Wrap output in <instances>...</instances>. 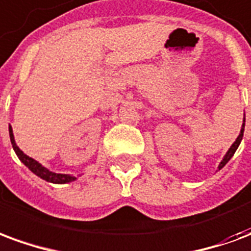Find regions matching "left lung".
<instances>
[{
	"mask_svg": "<svg viewBox=\"0 0 251 251\" xmlns=\"http://www.w3.org/2000/svg\"><path fill=\"white\" fill-rule=\"evenodd\" d=\"M243 130H245V121H243V125H242V129H241V133H239V136H238V138L235 140V142L232 144L231 148L228 149V152L226 153V156L223 157V160L221 161V164H219V169H222L225 165H226L227 163H228V160L234 156V153H235V151L238 149V147H239V144H241V141H242V137H243Z\"/></svg>",
	"mask_w": 251,
	"mask_h": 251,
	"instance_id": "8db88e82",
	"label": "left lung"
}]
</instances>
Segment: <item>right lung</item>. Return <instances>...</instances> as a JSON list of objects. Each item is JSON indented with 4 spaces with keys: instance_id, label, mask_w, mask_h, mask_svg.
Masks as SVG:
<instances>
[{
    "instance_id": "add662e5",
    "label": "right lung",
    "mask_w": 251,
    "mask_h": 251,
    "mask_svg": "<svg viewBox=\"0 0 251 251\" xmlns=\"http://www.w3.org/2000/svg\"><path fill=\"white\" fill-rule=\"evenodd\" d=\"M9 136H10V141H12V147H13L14 152L17 154V157L21 160V163H24L28 168L33 172L35 175H37L41 179L47 180V181H51V183H56V184H64V183H70V181H74L75 177L71 176V175H62V174H53L51 171H48L47 168H44L40 163H37L36 160H33L29 156H26L23 151H20V148L16 145L13 137V130L12 127L9 126Z\"/></svg>"
}]
</instances>
